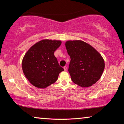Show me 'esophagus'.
<instances>
[{"instance_id":"1","label":"esophagus","mask_w":124,"mask_h":124,"mask_svg":"<svg viewBox=\"0 0 124 124\" xmlns=\"http://www.w3.org/2000/svg\"><path fill=\"white\" fill-rule=\"evenodd\" d=\"M63 69H64V71H66L67 70V67H66V66H64V67H63Z\"/></svg>"}]
</instances>
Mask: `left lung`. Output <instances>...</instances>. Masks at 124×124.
<instances>
[{"instance_id": "obj_1", "label": "left lung", "mask_w": 124, "mask_h": 124, "mask_svg": "<svg viewBox=\"0 0 124 124\" xmlns=\"http://www.w3.org/2000/svg\"><path fill=\"white\" fill-rule=\"evenodd\" d=\"M65 45L70 57L68 71L73 83L82 87L95 84L101 77L105 67L101 54L82 40H68Z\"/></svg>"}]
</instances>
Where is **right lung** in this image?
I'll list each match as a JSON object with an SVG mask.
<instances>
[{"label": "right lung", "instance_id": "obj_1", "mask_svg": "<svg viewBox=\"0 0 124 124\" xmlns=\"http://www.w3.org/2000/svg\"><path fill=\"white\" fill-rule=\"evenodd\" d=\"M61 40L44 39L30 47L22 60L25 77L35 87L45 89L57 80L63 68L60 66L54 52L61 44Z\"/></svg>", "mask_w": 124, "mask_h": 124}]
</instances>
